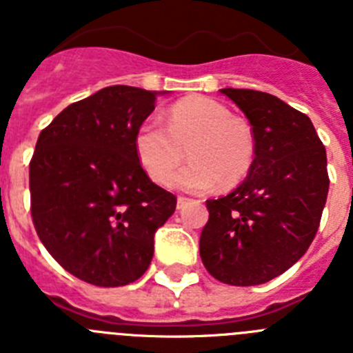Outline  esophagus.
Instances as JSON below:
<instances>
[{
  "mask_svg": "<svg viewBox=\"0 0 353 353\" xmlns=\"http://www.w3.org/2000/svg\"><path fill=\"white\" fill-rule=\"evenodd\" d=\"M187 201H189V198H185V196H179V198H176V208H183V205L187 203Z\"/></svg>",
  "mask_w": 353,
  "mask_h": 353,
  "instance_id": "obj_1",
  "label": "esophagus"
}]
</instances>
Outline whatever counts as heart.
Segmentation results:
<instances>
[{"mask_svg": "<svg viewBox=\"0 0 353 353\" xmlns=\"http://www.w3.org/2000/svg\"><path fill=\"white\" fill-rule=\"evenodd\" d=\"M192 162L172 174L185 157ZM134 152L155 183L180 191L207 192L223 182L230 187L249 173L254 161V134L221 102L191 95L174 102L168 111V129L155 118L141 121L134 134Z\"/></svg>", "mask_w": 353, "mask_h": 353, "instance_id": "1", "label": "heart"}]
</instances>
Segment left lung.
<instances>
[{
  "mask_svg": "<svg viewBox=\"0 0 353 353\" xmlns=\"http://www.w3.org/2000/svg\"><path fill=\"white\" fill-rule=\"evenodd\" d=\"M248 117L254 161L235 191L208 199L199 256L233 286L263 285L297 263L313 242L329 192L325 146L304 113L270 93L223 88Z\"/></svg>",
  "mask_w": 353,
  "mask_h": 353,
  "instance_id": "8db88e82",
  "label": "left lung"
}]
</instances>
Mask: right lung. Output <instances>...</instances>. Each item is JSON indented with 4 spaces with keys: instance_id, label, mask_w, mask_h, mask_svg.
<instances>
[{
    "instance_id": "obj_1",
    "label": "right lung",
    "mask_w": 353,
    "mask_h": 353,
    "mask_svg": "<svg viewBox=\"0 0 353 353\" xmlns=\"http://www.w3.org/2000/svg\"><path fill=\"white\" fill-rule=\"evenodd\" d=\"M161 93V92H159ZM157 93L108 86L65 108L40 132L30 162L31 217L52 258L90 285L134 283L176 198L148 179L134 134Z\"/></svg>"
}]
</instances>
